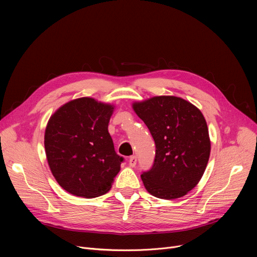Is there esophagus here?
Segmentation results:
<instances>
[{
	"mask_svg": "<svg viewBox=\"0 0 257 257\" xmlns=\"http://www.w3.org/2000/svg\"><path fill=\"white\" fill-rule=\"evenodd\" d=\"M137 163H138V158L136 155H132L130 158H129V165L130 167H136L137 166Z\"/></svg>",
	"mask_w": 257,
	"mask_h": 257,
	"instance_id": "1",
	"label": "esophagus"
}]
</instances>
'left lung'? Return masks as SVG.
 I'll list each match as a JSON object with an SVG mask.
<instances>
[{"instance_id":"1","label":"left lung","mask_w":257,"mask_h":257,"mask_svg":"<svg viewBox=\"0 0 257 257\" xmlns=\"http://www.w3.org/2000/svg\"><path fill=\"white\" fill-rule=\"evenodd\" d=\"M133 109L155 143L153 165L141 176L146 190L160 199L183 197L198 184L208 163L210 141L203 114L172 96L134 103Z\"/></svg>"}]
</instances>
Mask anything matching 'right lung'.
I'll return each instance as SVG.
<instances>
[{"instance_id":"1","label":"right lung","mask_w":257,"mask_h":257,"mask_svg":"<svg viewBox=\"0 0 257 257\" xmlns=\"http://www.w3.org/2000/svg\"><path fill=\"white\" fill-rule=\"evenodd\" d=\"M113 107L91 98L64 104L45 133V149L53 176L72 195L99 197L110 190L124 157L116 154L108 123Z\"/></svg>"}]
</instances>
